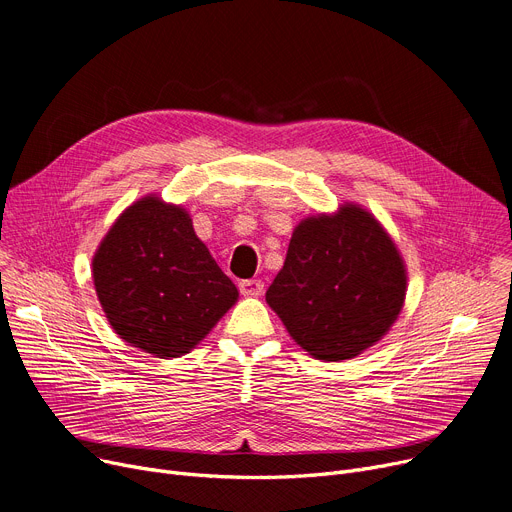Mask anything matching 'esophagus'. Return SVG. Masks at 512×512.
I'll use <instances>...</instances> for the list:
<instances>
[{
  "label": "esophagus",
  "instance_id": "1",
  "mask_svg": "<svg viewBox=\"0 0 512 512\" xmlns=\"http://www.w3.org/2000/svg\"><path fill=\"white\" fill-rule=\"evenodd\" d=\"M238 288H241V292L245 296H261L263 294V282L261 280H243L241 284H238Z\"/></svg>",
  "mask_w": 512,
  "mask_h": 512
}]
</instances>
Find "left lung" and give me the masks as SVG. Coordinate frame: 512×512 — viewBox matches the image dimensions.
<instances>
[{
  "label": "left lung",
  "instance_id": "1",
  "mask_svg": "<svg viewBox=\"0 0 512 512\" xmlns=\"http://www.w3.org/2000/svg\"><path fill=\"white\" fill-rule=\"evenodd\" d=\"M405 265L383 226L358 206L302 220L265 300L317 360H348L389 331Z\"/></svg>",
  "mask_w": 512,
  "mask_h": 512
}]
</instances>
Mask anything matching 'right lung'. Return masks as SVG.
I'll use <instances>...</instances> for the list:
<instances>
[{
	"label": "right lung",
	"instance_id": "1",
	"mask_svg": "<svg viewBox=\"0 0 512 512\" xmlns=\"http://www.w3.org/2000/svg\"><path fill=\"white\" fill-rule=\"evenodd\" d=\"M92 278L119 337L158 358L187 354L238 298L189 214L158 197L117 218L92 259Z\"/></svg>",
	"mask_w": 512,
	"mask_h": 512
}]
</instances>
